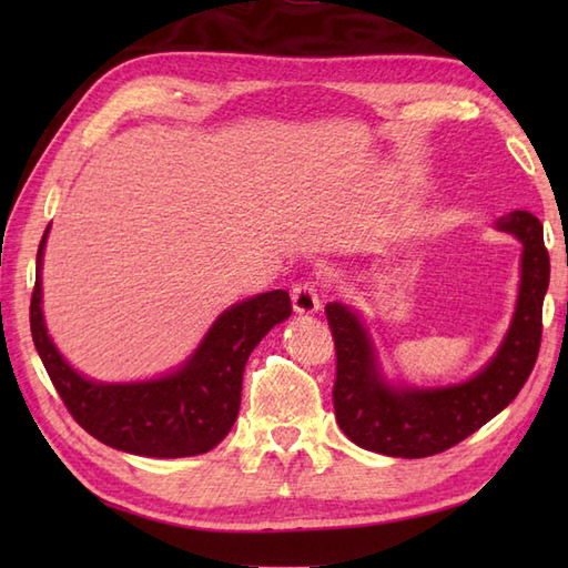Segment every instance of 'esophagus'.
Returning <instances> with one entry per match:
<instances>
[{
    "mask_svg": "<svg viewBox=\"0 0 568 568\" xmlns=\"http://www.w3.org/2000/svg\"><path fill=\"white\" fill-rule=\"evenodd\" d=\"M291 295H293V307L295 312H300V315H312V312H317L322 307L320 287L315 281H310V277L295 283Z\"/></svg>",
    "mask_w": 568,
    "mask_h": 568,
    "instance_id": "esophagus-1",
    "label": "esophagus"
}]
</instances>
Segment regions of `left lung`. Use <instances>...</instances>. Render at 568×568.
Segmentation results:
<instances>
[{
  "instance_id": "8db88e82",
  "label": "left lung",
  "mask_w": 568,
  "mask_h": 568,
  "mask_svg": "<svg viewBox=\"0 0 568 568\" xmlns=\"http://www.w3.org/2000/svg\"><path fill=\"white\" fill-rule=\"evenodd\" d=\"M498 229L523 241L520 300L500 352L466 383L449 388H390L378 376L366 329L339 303L324 307L336 352L334 415L361 449L385 456L425 458L452 449L508 407L520 393L541 344V303L549 287V253L541 222L529 212H510Z\"/></svg>"
}]
</instances>
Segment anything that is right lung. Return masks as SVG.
Segmentation results:
<instances>
[{"label": "right lung", "mask_w": 568, "mask_h": 568, "mask_svg": "<svg viewBox=\"0 0 568 568\" xmlns=\"http://www.w3.org/2000/svg\"><path fill=\"white\" fill-rule=\"evenodd\" d=\"M48 229L39 246V273ZM285 291H271L239 303L212 324L204 342L173 376L106 385L72 371L48 339L41 312V275L31 293V336L48 378L78 425L112 449L178 458L214 449L239 415L241 381L253 348L277 322L291 317Z\"/></svg>", "instance_id": "1"}]
</instances>
